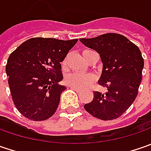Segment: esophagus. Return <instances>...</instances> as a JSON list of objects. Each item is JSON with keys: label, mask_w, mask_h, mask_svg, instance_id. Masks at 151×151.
Listing matches in <instances>:
<instances>
[{"label": "esophagus", "mask_w": 151, "mask_h": 151, "mask_svg": "<svg viewBox=\"0 0 151 151\" xmlns=\"http://www.w3.org/2000/svg\"><path fill=\"white\" fill-rule=\"evenodd\" d=\"M70 89H72V90L76 91L77 93H80V92L81 91L80 90V89H78V88H76V87H73V86H70Z\"/></svg>", "instance_id": "esophagus-1"}]
</instances>
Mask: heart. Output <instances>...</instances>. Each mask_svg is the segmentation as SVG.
<instances>
[{
  "label": "heart",
  "mask_w": 151,
  "mask_h": 151,
  "mask_svg": "<svg viewBox=\"0 0 151 151\" xmlns=\"http://www.w3.org/2000/svg\"><path fill=\"white\" fill-rule=\"evenodd\" d=\"M93 51L91 50H86L82 52V55L84 56L85 60H86L87 55L88 54ZM66 60H65L63 62V65L65 66L66 65ZM96 80V77L94 75L92 74H80V73H71L65 76V83L69 86H73L78 89H85L88 86H90L91 85L94 83Z\"/></svg>",
  "instance_id": "1"
}]
</instances>
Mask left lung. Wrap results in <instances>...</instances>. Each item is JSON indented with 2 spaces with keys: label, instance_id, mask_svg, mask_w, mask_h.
<instances>
[{
  "label": "left lung",
  "instance_id": "8db88e82",
  "mask_svg": "<svg viewBox=\"0 0 151 151\" xmlns=\"http://www.w3.org/2000/svg\"><path fill=\"white\" fill-rule=\"evenodd\" d=\"M80 41L101 56L103 69L98 84L107 89L104 93L94 91L93 100L85 104V110L101 120L118 119L138 95L144 67L141 52L119 33H104L96 38H81Z\"/></svg>",
  "mask_w": 151,
  "mask_h": 151
}]
</instances>
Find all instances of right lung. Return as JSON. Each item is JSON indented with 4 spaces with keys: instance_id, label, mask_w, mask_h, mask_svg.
<instances>
[{
    "instance_id": "obj_1",
    "label": "right lung",
    "mask_w": 151,
    "mask_h": 151,
    "mask_svg": "<svg viewBox=\"0 0 151 151\" xmlns=\"http://www.w3.org/2000/svg\"><path fill=\"white\" fill-rule=\"evenodd\" d=\"M78 39L32 38L10 55L6 65L12 98L26 119L44 121L57 110L61 93L66 89L60 62Z\"/></svg>"
}]
</instances>
